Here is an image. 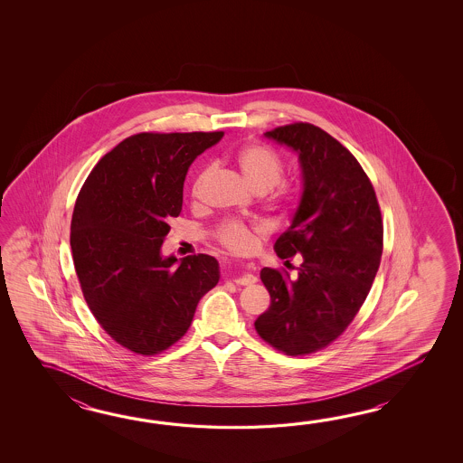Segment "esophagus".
Instances as JSON below:
<instances>
[{
	"mask_svg": "<svg viewBox=\"0 0 463 463\" xmlns=\"http://www.w3.org/2000/svg\"><path fill=\"white\" fill-rule=\"evenodd\" d=\"M256 281H258V278L255 275H250V273H243V275L235 278V283L238 286L255 285Z\"/></svg>",
	"mask_w": 463,
	"mask_h": 463,
	"instance_id": "1",
	"label": "esophagus"
}]
</instances>
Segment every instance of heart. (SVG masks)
<instances>
[{"label":"heart","instance_id":"b5f03b06","mask_svg":"<svg viewBox=\"0 0 463 463\" xmlns=\"http://www.w3.org/2000/svg\"><path fill=\"white\" fill-rule=\"evenodd\" d=\"M236 164L245 175L248 184L258 192H268L273 188L271 198L279 210H289L299 198V187L295 182L281 180L285 165L275 150L263 144H246L236 152ZM212 174V167L202 168L192 185V195L198 197L203 184ZM265 233L260 223H248L240 218L228 217L218 222L212 235L220 245L232 253H251L255 250L256 238Z\"/></svg>","mask_w":463,"mask_h":463}]
</instances>
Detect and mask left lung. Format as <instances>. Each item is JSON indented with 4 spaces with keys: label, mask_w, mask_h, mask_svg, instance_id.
<instances>
[{
    "label": "left lung",
    "mask_w": 463,
    "mask_h": 463,
    "mask_svg": "<svg viewBox=\"0 0 463 463\" xmlns=\"http://www.w3.org/2000/svg\"><path fill=\"white\" fill-rule=\"evenodd\" d=\"M265 136L299 156L303 197L275 250L288 263L303 256V265L296 278L261 269L271 305L255 329L283 354H313L345 333L371 291L384 246L381 207L357 158L323 128L293 122Z\"/></svg>",
    "instance_id": "8db88e82"
}]
</instances>
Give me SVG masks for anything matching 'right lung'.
Wrapping results in <instances>:
<instances>
[{"label":"right lung","mask_w":463,"mask_h":463,"mask_svg":"<svg viewBox=\"0 0 463 463\" xmlns=\"http://www.w3.org/2000/svg\"><path fill=\"white\" fill-rule=\"evenodd\" d=\"M223 132H140L100 158L79 192L71 250L90 313L118 345L156 355L192 325L220 279L210 255L162 258L190 164Z\"/></svg>","instance_id":"1"}]
</instances>
